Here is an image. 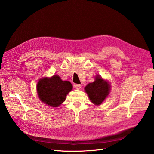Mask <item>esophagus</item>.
Returning a JSON list of instances; mask_svg holds the SVG:
<instances>
[{
    "label": "esophagus",
    "mask_w": 154,
    "mask_h": 154,
    "mask_svg": "<svg viewBox=\"0 0 154 154\" xmlns=\"http://www.w3.org/2000/svg\"><path fill=\"white\" fill-rule=\"evenodd\" d=\"M81 85H79V84H75V88H76L77 90H80L81 89Z\"/></svg>",
    "instance_id": "esophagus-1"
}]
</instances>
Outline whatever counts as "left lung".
Segmentation results:
<instances>
[{
    "mask_svg": "<svg viewBox=\"0 0 154 154\" xmlns=\"http://www.w3.org/2000/svg\"><path fill=\"white\" fill-rule=\"evenodd\" d=\"M85 90L90 100L94 105H99L108 96L110 86L108 82L103 80L102 77L97 76L94 82L90 83L85 87Z\"/></svg>",
    "mask_w": 154,
    "mask_h": 154,
    "instance_id": "left-lung-1",
    "label": "left lung"
}]
</instances>
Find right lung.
Segmentation results:
<instances>
[{
  "mask_svg": "<svg viewBox=\"0 0 154 154\" xmlns=\"http://www.w3.org/2000/svg\"><path fill=\"white\" fill-rule=\"evenodd\" d=\"M72 85L68 81H62L58 75L43 78L37 83V92L41 100L50 106L57 107L64 102Z\"/></svg>",
  "mask_w": 154,
  "mask_h": 154,
  "instance_id": "add662e5",
  "label": "right lung"
}]
</instances>
